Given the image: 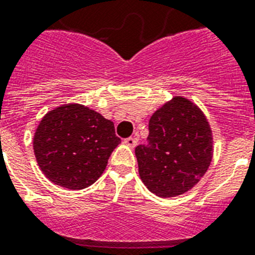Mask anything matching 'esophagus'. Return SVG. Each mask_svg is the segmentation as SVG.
<instances>
[{
  "instance_id": "esophagus-1",
  "label": "esophagus",
  "mask_w": 255,
  "mask_h": 255,
  "mask_svg": "<svg viewBox=\"0 0 255 255\" xmlns=\"http://www.w3.org/2000/svg\"><path fill=\"white\" fill-rule=\"evenodd\" d=\"M124 144L129 147H134L136 145H137V137H136V136H133V137L126 138V140H124Z\"/></svg>"
}]
</instances>
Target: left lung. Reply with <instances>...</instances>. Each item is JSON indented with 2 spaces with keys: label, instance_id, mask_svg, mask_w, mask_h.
Wrapping results in <instances>:
<instances>
[{
  "label": "left lung",
  "instance_id": "obj_1",
  "mask_svg": "<svg viewBox=\"0 0 255 255\" xmlns=\"http://www.w3.org/2000/svg\"><path fill=\"white\" fill-rule=\"evenodd\" d=\"M141 180L151 193L176 197L196 185L213 159L210 124L198 106L176 96L149 121L146 145L134 149Z\"/></svg>",
  "mask_w": 255,
  "mask_h": 255
}]
</instances>
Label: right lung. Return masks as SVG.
I'll return each instance as SVG.
<instances>
[{"instance_id":"add662e5","label":"right lung","mask_w":255,"mask_h":255,"mask_svg":"<svg viewBox=\"0 0 255 255\" xmlns=\"http://www.w3.org/2000/svg\"><path fill=\"white\" fill-rule=\"evenodd\" d=\"M119 144L113 122L78 104L49 111L33 136L36 160L45 176L72 190L95 183Z\"/></svg>"}]
</instances>
